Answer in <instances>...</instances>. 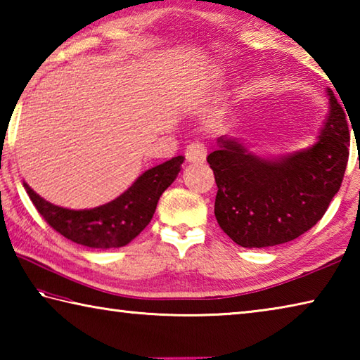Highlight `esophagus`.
Segmentation results:
<instances>
[{
  "mask_svg": "<svg viewBox=\"0 0 360 360\" xmlns=\"http://www.w3.org/2000/svg\"><path fill=\"white\" fill-rule=\"evenodd\" d=\"M206 154H208V150H206L205 144L192 143V144H188L186 149V160L191 163H203L206 158Z\"/></svg>",
  "mask_w": 360,
  "mask_h": 360,
  "instance_id": "1",
  "label": "esophagus"
}]
</instances>
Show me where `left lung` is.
I'll use <instances>...</instances> for the list:
<instances>
[{"label":"left lung","instance_id":"8db88e82","mask_svg":"<svg viewBox=\"0 0 360 360\" xmlns=\"http://www.w3.org/2000/svg\"><path fill=\"white\" fill-rule=\"evenodd\" d=\"M328 114L316 141L279 157H262L240 139L219 136L208 155L214 172L217 224L236 245L268 248L318 224L340 191L349 157L343 108L327 89Z\"/></svg>","mask_w":360,"mask_h":360}]
</instances>
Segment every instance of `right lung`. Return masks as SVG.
Segmentation results:
<instances>
[{"mask_svg":"<svg viewBox=\"0 0 360 360\" xmlns=\"http://www.w3.org/2000/svg\"><path fill=\"white\" fill-rule=\"evenodd\" d=\"M184 157L178 155L144 172L127 191L92 210H68L39 197L27 182L23 187L39 214L53 230L77 245L111 249L129 245L154 216L158 198L173 184Z\"/></svg>","mask_w":360,"mask_h":360,"instance_id":"1","label":"right lung"}]
</instances>
